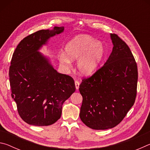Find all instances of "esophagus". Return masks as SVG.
<instances>
[{
  "mask_svg": "<svg viewBox=\"0 0 150 150\" xmlns=\"http://www.w3.org/2000/svg\"><path fill=\"white\" fill-rule=\"evenodd\" d=\"M79 82L78 81H75V88H76V89L77 90H78L79 89Z\"/></svg>",
  "mask_w": 150,
  "mask_h": 150,
  "instance_id": "1",
  "label": "esophagus"
}]
</instances>
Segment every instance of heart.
Masks as SVG:
<instances>
[{"label":"heart","instance_id":"obj_1","mask_svg":"<svg viewBox=\"0 0 150 150\" xmlns=\"http://www.w3.org/2000/svg\"><path fill=\"white\" fill-rule=\"evenodd\" d=\"M65 54L59 55L60 62L69 65L71 61L79 59L77 69L81 74H93L99 67L105 58L106 50L101 42L88 35L81 34L73 38L64 47Z\"/></svg>","mask_w":150,"mask_h":150}]
</instances>
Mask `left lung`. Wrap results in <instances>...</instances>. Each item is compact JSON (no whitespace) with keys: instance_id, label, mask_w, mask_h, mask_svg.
<instances>
[{"instance_id":"obj_1","label":"left lung","mask_w":150,"mask_h":150,"mask_svg":"<svg viewBox=\"0 0 150 150\" xmlns=\"http://www.w3.org/2000/svg\"><path fill=\"white\" fill-rule=\"evenodd\" d=\"M112 51L100 69L79 86L83 96L80 118L94 130L116 126L134 105L138 68L130 48L116 34H110Z\"/></svg>"}]
</instances>
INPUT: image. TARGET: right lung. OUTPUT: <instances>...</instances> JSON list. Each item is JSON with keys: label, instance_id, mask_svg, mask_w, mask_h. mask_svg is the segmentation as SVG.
I'll use <instances>...</instances> for the list:
<instances>
[{"label": "right lung", "instance_id": "right-lung-1", "mask_svg": "<svg viewBox=\"0 0 150 150\" xmlns=\"http://www.w3.org/2000/svg\"><path fill=\"white\" fill-rule=\"evenodd\" d=\"M64 27L41 30L25 38L15 50L9 69L12 97L22 120L30 125L54 124L62 115L63 103L75 91L70 76L55 70L40 50Z\"/></svg>", "mask_w": 150, "mask_h": 150}]
</instances>
